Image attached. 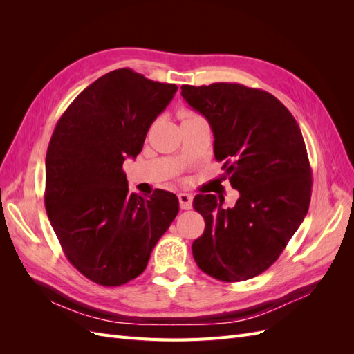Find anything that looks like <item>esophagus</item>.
I'll return each mask as SVG.
<instances>
[{
	"label": "esophagus",
	"mask_w": 354,
	"mask_h": 354,
	"mask_svg": "<svg viewBox=\"0 0 354 354\" xmlns=\"http://www.w3.org/2000/svg\"><path fill=\"white\" fill-rule=\"evenodd\" d=\"M192 195L189 194H178V202H180V208L181 209H190L192 208Z\"/></svg>",
	"instance_id": "obj_1"
}]
</instances>
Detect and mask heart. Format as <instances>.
Segmentation results:
<instances>
[{"instance_id":"1","label":"heart","mask_w":354,"mask_h":354,"mask_svg":"<svg viewBox=\"0 0 354 354\" xmlns=\"http://www.w3.org/2000/svg\"><path fill=\"white\" fill-rule=\"evenodd\" d=\"M180 116H181V120H183V121H187V120H192V118H195V116H198V115L192 113V112H189V111H181V112H180Z\"/></svg>"}]
</instances>
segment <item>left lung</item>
Masks as SVG:
<instances>
[{
	"instance_id": "obj_1",
	"label": "left lung",
	"mask_w": 354,
	"mask_h": 354,
	"mask_svg": "<svg viewBox=\"0 0 354 354\" xmlns=\"http://www.w3.org/2000/svg\"><path fill=\"white\" fill-rule=\"evenodd\" d=\"M181 95L207 118L214 156L239 199L223 208L196 195L205 230L192 252L199 269L221 282L259 276L279 259L303 223L312 196V168L301 130L273 94L236 82L181 85Z\"/></svg>"
}]
</instances>
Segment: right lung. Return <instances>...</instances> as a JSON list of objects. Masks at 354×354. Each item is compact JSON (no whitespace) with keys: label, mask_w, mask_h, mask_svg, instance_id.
<instances>
[{"label":"right lung","mask_w":354,"mask_h":354,"mask_svg":"<svg viewBox=\"0 0 354 354\" xmlns=\"http://www.w3.org/2000/svg\"><path fill=\"white\" fill-rule=\"evenodd\" d=\"M176 91L131 69L112 71L77 95L51 136L47 216L66 259L94 283L120 286L142 274L177 216L174 194H130L122 169Z\"/></svg>","instance_id":"right-lung-1"}]
</instances>
